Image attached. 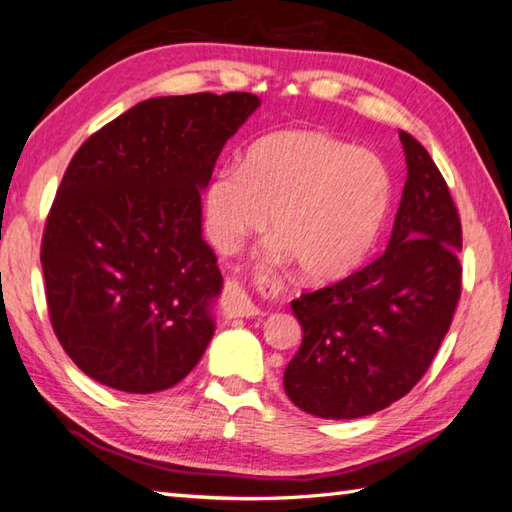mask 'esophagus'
I'll return each instance as SVG.
<instances>
[{
    "instance_id": "esophagus-1",
    "label": "esophagus",
    "mask_w": 512,
    "mask_h": 512,
    "mask_svg": "<svg viewBox=\"0 0 512 512\" xmlns=\"http://www.w3.org/2000/svg\"><path fill=\"white\" fill-rule=\"evenodd\" d=\"M258 287L263 293L276 291V285L269 278H260ZM221 304H223L225 315H230V317H249V315L258 313V306L249 300V295L245 293L241 282H227Z\"/></svg>"
}]
</instances>
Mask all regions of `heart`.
<instances>
[{"instance_id":"b5f03b06","label":"heart","mask_w":512,"mask_h":512,"mask_svg":"<svg viewBox=\"0 0 512 512\" xmlns=\"http://www.w3.org/2000/svg\"><path fill=\"white\" fill-rule=\"evenodd\" d=\"M390 201L392 175L379 155L313 129L263 135L241 166L214 173L203 195L214 245L232 252L269 217V252L293 258L311 282L339 280L363 263Z\"/></svg>"}]
</instances>
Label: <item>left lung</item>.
<instances>
[{
    "label": "left lung",
    "instance_id": "obj_1",
    "mask_svg": "<svg viewBox=\"0 0 512 512\" xmlns=\"http://www.w3.org/2000/svg\"><path fill=\"white\" fill-rule=\"evenodd\" d=\"M407 179L385 252L291 309L302 346L285 392L306 414L350 420L403 399L445 339L462 289V225L425 146L401 131Z\"/></svg>",
    "mask_w": 512,
    "mask_h": 512
}]
</instances>
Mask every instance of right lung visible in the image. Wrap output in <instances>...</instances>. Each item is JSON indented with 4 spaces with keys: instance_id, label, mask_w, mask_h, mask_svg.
Returning a JSON list of instances; mask_svg holds the SVG:
<instances>
[{
    "instance_id": "1",
    "label": "right lung",
    "mask_w": 512,
    "mask_h": 512,
    "mask_svg": "<svg viewBox=\"0 0 512 512\" xmlns=\"http://www.w3.org/2000/svg\"><path fill=\"white\" fill-rule=\"evenodd\" d=\"M258 105L245 92L151 98L72 157L41 267L54 333L87 377L151 394L206 352L223 278L201 236V190Z\"/></svg>"
}]
</instances>
